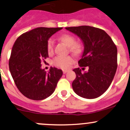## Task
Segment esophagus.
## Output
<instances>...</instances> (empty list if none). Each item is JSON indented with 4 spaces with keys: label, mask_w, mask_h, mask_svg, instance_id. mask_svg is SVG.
I'll list each match as a JSON object with an SVG mask.
<instances>
[{
    "label": "esophagus",
    "mask_w": 130,
    "mask_h": 130,
    "mask_svg": "<svg viewBox=\"0 0 130 130\" xmlns=\"http://www.w3.org/2000/svg\"><path fill=\"white\" fill-rule=\"evenodd\" d=\"M67 72H68V70H63V73L65 74Z\"/></svg>",
    "instance_id": "34e87169"
}]
</instances>
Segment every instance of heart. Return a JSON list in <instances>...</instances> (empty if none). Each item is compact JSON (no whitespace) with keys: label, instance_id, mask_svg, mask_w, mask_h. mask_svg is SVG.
I'll use <instances>...</instances> for the list:
<instances>
[{"label":"heart","instance_id":"b5f03b06","mask_svg":"<svg viewBox=\"0 0 130 130\" xmlns=\"http://www.w3.org/2000/svg\"><path fill=\"white\" fill-rule=\"evenodd\" d=\"M58 40L68 47V51L75 56H79L83 52L84 44L80 41H76V38L69 33L63 34L58 37ZM54 49L53 40L49 39L47 42V51L49 54H52ZM73 58L70 55L65 57H55L52 60L54 65L58 68L65 69L67 68L73 62Z\"/></svg>","mask_w":130,"mask_h":130}]
</instances>
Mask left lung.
<instances>
[{"label":"left lung","instance_id":"obj_1","mask_svg":"<svg viewBox=\"0 0 130 130\" xmlns=\"http://www.w3.org/2000/svg\"><path fill=\"white\" fill-rule=\"evenodd\" d=\"M79 37L85 44L81 67L89 68L81 72L73 70L76 78L72 83L75 93L86 99H94L104 94L113 80L117 68V48L104 31L89 26L65 28Z\"/></svg>","mask_w":130,"mask_h":130}]
</instances>
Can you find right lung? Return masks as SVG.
Instances as JSON below:
<instances>
[{
  "instance_id": "obj_1",
  "label": "right lung",
  "mask_w": 130,
  "mask_h": 130,
  "mask_svg": "<svg viewBox=\"0 0 130 130\" xmlns=\"http://www.w3.org/2000/svg\"><path fill=\"white\" fill-rule=\"evenodd\" d=\"M62 28L40 27L26 32L15 41L8 66L14 82L20 92L28 99L40 101L55 91L62 76L61 70L51 67L49 72L41 69V63L49 57L47 42Z\"/></svg>"
}]
</instances>
